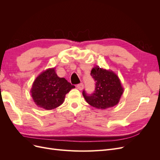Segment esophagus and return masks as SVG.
I'll use <instances>...</instances> for the list:
<instances>
[{
  "mask_svg": "<svg viewBox=\"0 0 160 160\" xmlns=\"http://www.w3.org/2000/svg\"><path fill=\"white\" fill-rule=\"evenodd\" d=\"M83 87H84V85H83V83H80V84H78L77 85V89H78L79 90H82L83 89Z\"/></svg>",
  "mask_w": 160,
  "mask_h": 160,
  "instance_id": "esophagus-1",
  "label": "esophagus"
}]
</instances>
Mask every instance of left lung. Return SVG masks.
<instances>
[{
	"mask_svg": "<svg viewBox=\"0 0 160 160\" xmlns=\"http://www.w3.org/2000/svg\"><path fill=\"white\" fill-rule=\"evenodd\" d=\"M91 75L95 81L93 93L88 95L83 91L87 103L93 108L105 109L117 105L123 93V88L118 76L111 70L94 67Z\"/></svg>",
	"mask_w": 160,
	"mask_h": 160,
	"instance_id": "8db88e82",
	"label": "left lung"
}]
</instances>
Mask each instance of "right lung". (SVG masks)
I'll return each mask as SVG.
<instances>
[{"label": "right lung", "mask_w": 160, "mask_h": 160, "mask_svg": "<svg viewBox=\"0 0 160 160\" xmlns=\"http://www.w3.org/2000/svg\"><path fill=\"white\" fill-rule=\"evenodd\" d=\"M75 88L65 78L58 77L55 68H49L42 71L34 81L31 93L38 107L51 110L62 104L65 95Z\"/></svg>", "instance_id": "obj_1"}]
</instances>
